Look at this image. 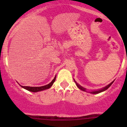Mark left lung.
Masks as SVG:
<instances>
[{"mask_svg": "<svg viewBox=\"0 0 127 127\" xmlns=\"http://www.w3.org/2000/svg\"><path fill=\"white\" fill-rule=\"evenodd\" d=\"M74 82H75V84H76L77 87L79 88V89L81 90H82V91H84V92H88V93H92V94H98V93H101V92H104V91L108 89V88L109 87L111 86V85H112V84H113L114 81H114H112V82L111 83V84H109V85H107V86L104 87V88H101V89H99V90H95V91H91V92H87V91L86 88H84V87H82L81 85H79V84H78L76 82H75V80H74Z\"/></svg>", "mask_w": 127, "mask_h": 127, "instance_id": "1", "label": "left lung"}]
</instances>
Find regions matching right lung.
I'll return each instance as SVG.
<instances>
[{
  "label": "right lung",
  "mask_w": 127,
  "mask_h": 127,
  "mask_svg": "<svg viewBox=\"0 0 127 127\" xmlns=\"http://www.w3.org/2000/svg\"><path fill=\"white\" fill-rule=\"evenodd\" d=\"M56 80V76L55 77L54 79H53L52 82H51L50 84H47V85H44V86H42V87H27V86H20L22 88H24V89L27 90L29 91V92H40V91H43L45 90H47L48 88H50L53 85V83L55 82Z\"/></svg>",
  "instance_id": "1"
}]
</instances>
